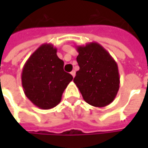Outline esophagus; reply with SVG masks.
Wrapping results in <instances>:
<instances>
[{
  "instance_id": "1",
  "label": "esophagus",
  "mask_w": 148,
  "mask_h": 148,
  "mask_svg": "<svg viewBox=\"0 0 148 148\" xmlns=\"http://www.w3.org/2000/svg\"><path fill=\"white\" fill-rule=\"evenodd\" d=\"M71 75L73 77H75V76H76V71H72L71 72Z\"/></svg>"
}]
</instances>
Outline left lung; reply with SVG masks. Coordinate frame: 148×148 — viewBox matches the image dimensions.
<instances>
[{"instance_id":"left-lung-1","label":"left lung","mask_w":148,"mask_h":148,"mask_svg":"<svg viewBox=\"0 0 148 148\" xmlns=\"http://www.w3.org/2000/svg\"><path fill=\"white\" fill-rule=\"evenodd\" d=\"M80 66L73 82L84 100L95 107H105L116 97L119 89L118 65L109 52L92 42L76 46Z\"/></svg>"}]
</instances>
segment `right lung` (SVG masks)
<instances>
[{"label": "right lung", "mask_w": 148, "mask_h": 148, "mask_svg": "<svg viewBox=\"0 0 148 148\" xmlns=\"http://www.w3.org/2000/svg\"><path fill=\"white\" fill-rule=\"evenodd\" d=\"M64 62L57 55L51 43L39 46L26 61L21 82L27 98L42 110H49L60 103L62 95L73 77L63 70Z\"/></svg>", "instance_id": "1"}]
</instances>
